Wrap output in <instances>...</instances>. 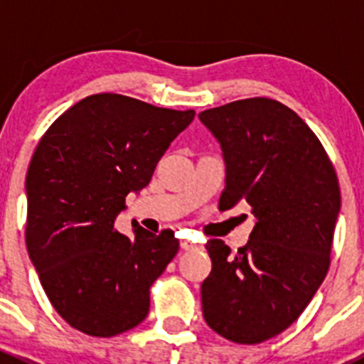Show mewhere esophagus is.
Masks as SVG:
<instances>
[{
    "label": "esophagus",
    "instance_id": "esophagus-1",
    "mask_svg": "<svg viewBox=\"0 0 364 364\" xmlns=\"http://www.w3.org/2000/svg\"><path fill=\"white\" fill-rule=\"evenodd\" d=\"M181 248L183 250H196V248H199V245L196 243V241H190V240H185V237H183L181 240Z\"/></svg>",
    "mask_w": 364,
    "mask_h": 364
}]
</instances>
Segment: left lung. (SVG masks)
Masks as SVG:
<instances>
[{"instance_id":"1","label":"left lung","mask_w":364,"mask_h":364,"mask_svg":"<svg viewBox=\"0 0 364 364\" xmlns=\"http://www.w3.org/2000/svg\"><path fill=\"white\" fill-rule=\"evenodd\" d=\"M225 164L220 209L245 203L255 225L236 255L209 240L211 273L203 282V315L236 343L280 335L303 314L329 267L340 186L324 148L292 109L247 98L199 114Z\"/></svg>"}]
</instances>
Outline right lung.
Wrapping results in <instances>:
<instances>
[{
  "mask_svg": "<svg viewBox=\"0 0 364 364\" xmlns=\"http://www.w3.org/2000/svg\"><path fill=\"white\" fill-rule=\"evenodd\" d=\"M196 111L123 95L86 97L40 139L28 176L26 247L58 314L91 336L119 335L149 311V289L178 253L172 230L114 229Z\"/></svg>",
  "mask_w": 364,
  "mask_h": 364,
  "instance_id": "add662e5",
  "label": "right lung"
}]
</instances>
